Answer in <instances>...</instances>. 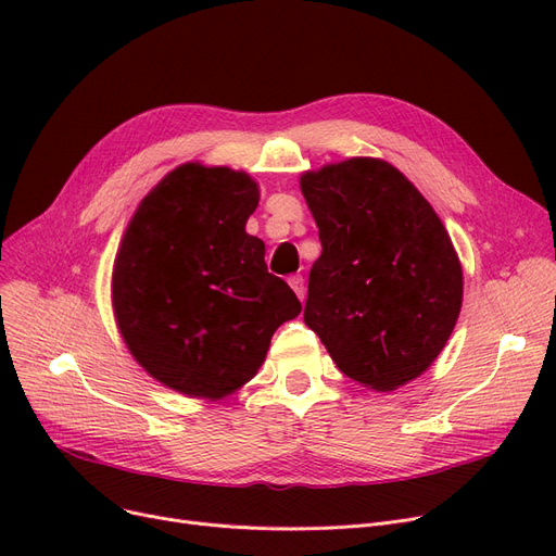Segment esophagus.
Listing matches in <instances>:
<instances>
[{
  "mask_svg": "<svg viewBox=\"0 0 556 556\" xmlns=\"http://www.w3.org/2000/svg\"><path fill=\"white\" fill-rule=\"evenodd\" d=\"M288 283H290V288L295 290V295L304 302V298H306V288H304V277L302 275H293V277H288Z\"/></svg>",
  "mask_w": 556,
  "mask_h": 556,
  "instance_id": "esophagus-1",
  "label": "esophagus"
}]
</instances>
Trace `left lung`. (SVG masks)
Instances as JSON below:
<instances>
[{
  "mask_svg": "<svg viewBox=\"0 0 556 556\" xmlns=\"http://www.w3.org/2000/svg\"><path fill=\"white\" fill-rule=\"evenodd\" d=\"M323 254L304 323L342 374L376 392L421 376L462 308V266L430 202L392 164L352 157L302 175Z\"/></svg>",
  "mask_w": 556,
  "mask_h": 556,
  "instance_id": "left-lung-1",
  "label": "left lung"
}]
</instances>
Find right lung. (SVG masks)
<instances>
[{"label": "right lung", "instance_id": "add662e5", "mask_svg": "<svg viewBox=\"0 0 556 556\" xmlns=\"http://www.w3.org/2000/svg\"><path fill=\"white\" fill-rule=\"evenodd\" d=\"M258 187L243 170L182 164L146 195L112 270V306L130 354L162 386L223 399L266 361L273 333L300 315L245 223Z\"/></svg>", "mask_w": 556, "mask_h": 556}]
</instances>
